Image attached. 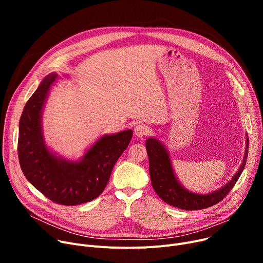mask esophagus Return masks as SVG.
<instances>
[{
  "label": "esophagus",
  "mask_w": 263,
  "mask_h": 263,
  "mask_svg": "<svg viewBox=\"0 0 263 263\" xmlns=\"http://www.w3.org/2000/svg\"><path fill=\"white\" fill-rule=\"evenodd\" d=\"M149 133V128L145 124H139L134 128V134L136 137H144Z\"/></svg>",
  "instance_id": "obj_1"
}]
</instances>
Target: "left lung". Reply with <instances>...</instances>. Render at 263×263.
I'll return each instance as SVG.
<instances>
[{
	"instance_id": "1",
	"label": "left lung",
	"mask_w": 263,
	"mask_h": 263,
	"mask_svg": "<svg viewBox=\"0 0 263 263\" xmlns=\"http://www.w3.org/2000/svg\"><path fill=\"white\" fill-rule=\"evenodd\" d=\"M145 145L149 158V174L153 187L162 200L183 210L205 209L222 200L238 181L245 167L248 155V136L246 135L244 157L236 174L226 184L219 189L205 193V194H199V193L189 191L179 181L173 168L168 150L159 139L156 136H150Z\"/></svg>"
}]
</instances>
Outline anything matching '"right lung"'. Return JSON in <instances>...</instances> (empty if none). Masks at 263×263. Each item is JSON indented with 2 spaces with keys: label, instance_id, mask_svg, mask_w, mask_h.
<instances>
[{
  "label": "right lung",
  "instance_id": "obj_1",
  "mask_svg": "<svg viewBox=\"0 0 263 263\" xmlns=\"http://www.w3.org/2000/svg\"><path fill=\"white\" fill-rule=\"evenodd\" d=\"M58 78L55 72L45 77L23 108L19 122V162L27 181L46 197L60 204H81L103 192L133 131L101 135L78 160L59 156L47 145L43 127L44 108Z\"/></svg>",
  "mask_w": 263,
  "mask_h": 263
}]
</instances>
